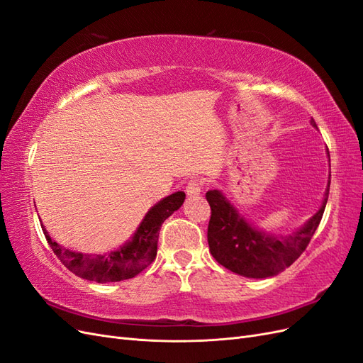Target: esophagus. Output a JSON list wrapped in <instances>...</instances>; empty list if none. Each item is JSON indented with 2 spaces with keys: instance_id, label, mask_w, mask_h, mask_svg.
Listing matches in <instances>:
<instances>
[{
  "instance_id": "34e87169",
  "label": "esophagus",
  "mask_w": 363,
  "mask_h": 363,
  "mask_svg": "<svg viewBox=\"0 0 363 363\" xmlns=\"http://www.w3.org/2000/svg\"><path fill=\"white\" fill-rule=\"evenodd\" d=\"M203 186H204V182H203V180H200V179H192V180H189L188 186H186V194H188L189 196L200 195L201 191H203Z\"/></svg>"
}]
</instances>
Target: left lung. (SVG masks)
Here are the masks:
<instances>
[{
	"label": "left lung",
	"instance_id": "left-lung-1",
	"mask_svg": "<svg viewBox=\"0 0 363 363\" xmlns=\"http://www.w3.org/2000/svg\"><path fill=\"white\" fill-rule=\"evenodd\" d=\"M313 127H316L312 119ZM327 186L324 201L311 221L295 233L279 238L259 232L251 227L219 191H208L206 200L211 204V221L207 227V242L212 256L227 269L250 279L276 276L291 267L309 245L321 223L328 199Z\"/></svg>",
	"mask_w": 363,
	"mask_h": 363
}]
</instances>
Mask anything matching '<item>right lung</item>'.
Listing matches in <instances>:
<instances>
[{"label":"right lung","mask_w":363,"mask_h":363,"mask_svg":"<svg viewBox=\"0 0 363 363\" xmlns=\"http://www.w3.org/2000/svg\"><path fill=\"white\" fill-rule=\"evenodd\" d=\"M184 196V192H175L159 201L155 207H151L133 239L124 247L111 251L106 256L83 255V252L63 248L57 242H54L43 225L42 230L54 255L75 276L98 283L133 279L156 259L160 227L164 219L180 208Z\"/></svg>","instance_id":"add662e5"}]
</instances>
